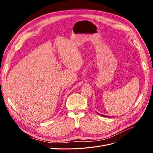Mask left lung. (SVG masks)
Returning <instances> with one entry per match:
<instances>
[{
    "label": "left lung",
    "instance_id": "1",
    "mask_svg": "<svg viewBox=\"0 0 153 153\" xmlns=\"http://www.w3.org/2000/svg\"><path fill=\"white\" fill-rule=\"evenodd\" d=\"M102 115V116H103V117H108V116H106V115Z\"/></svg>",
    "mask_w": 153,
    "mask_h": 153
}]
</instances>
